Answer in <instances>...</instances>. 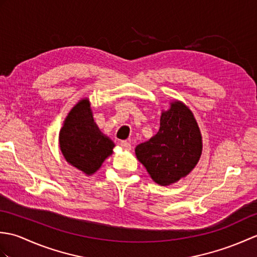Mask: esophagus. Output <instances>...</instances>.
I'll use <instances>...</instances> for the list:
<instances>
[{
	"label": "esophagus",
	"instance_id": "34e87169",
	"mask_svg": "<svg viewBox=\"0 0 257 257\" xmlns=\"http://www.w3.org/2000/svg\"><path fill=\"white\" fill-rule=\"evenodd\" d=\"M120 146H121L122 149H124V150H130V149H132V145H130L128 141H125V140H122L121 143H120Z\"/></svg>",
	"mask_w": 257,
	"mask_h": 257
}]
</instances>
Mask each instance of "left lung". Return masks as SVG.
I'll return each mask as SVG.
<instances>
[{"instance_id": "1", "label": "left lung", "mask_w": 257, "mask_h": 257, "mask_svg": "<svg viewBox=\"0 0 257 257\" xmlns=\"http://www.w3.org/2000/svg\"><path fill=\"white\" fill-rule=\"evenodd\" d=\"M135 151L156 183L169 185L179 181L195 167L202 152L193 113L182 102H172L161 114L159 132Z\"/></svg>"}]
</instances>
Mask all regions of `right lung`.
<instances>
[{"mask_svg":"<svg viewBox=\"0 0 257 257\" xmlns=\"http://www.w3.org/2000/svg\"><path fill=\"white\" fill-rule=\"evenodd\" d=\"M59 147L67 162L86 174L96 172L112 154L114 145L94 122L88 99L80 100L68 113L59 133Z\"/></svg>","mask_w":257,"mask_h":257,"instance_id":"1","label":"right lung"}]
</instances>
